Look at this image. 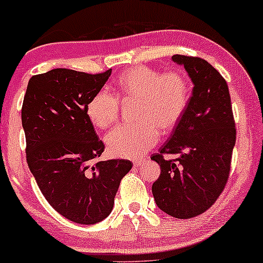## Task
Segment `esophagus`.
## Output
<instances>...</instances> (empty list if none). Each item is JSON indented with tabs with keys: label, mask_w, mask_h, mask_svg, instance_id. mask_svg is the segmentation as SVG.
Returning <instances> with one entry per match:
<instances>
[{
	"label": "esophagus",
	"mask_w": 263,
	"mask_h": 263,
	"mask_svg": "<svg viewBox=\"0 0 263 263\" xmlns=\"http://www.w3.org/2000/svg\"><path fill=\"white\" fill-rule=\"evenodd\" d=\"M142 164V160L141 159H136V160H134V165L135 166H140Z\"/></svg>",
	"instance_id": "34e87169"
}]
</instances>
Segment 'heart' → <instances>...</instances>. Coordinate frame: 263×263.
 <instances>
[{
  "mask_svg": "<svg viewBox=\"0 0 263 263\" xmlns=\"http://www.w3.org/2000/svg\"><path fill=\"white\" fill-rule=\"evenodd\" d=\"M117 95L123 102L136 100V124H121L105 136L112 155L137 158L158 141L159 131L169 132L181 122L191 98L188 79L178 71L161 73L154 68L134 67L117 79ZM119 103L115 95L99 91L86 105L91 123L107 128L115 123Z\"/></svg>",
  "mask_w": 263,
  "mask_h": 263,
  "instance_id": "obj_1",
  "label": "heart"
}]
</instances>
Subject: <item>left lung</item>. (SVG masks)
<instances>
[{
    "label": "left lung",
    "mask_w": 263,
    "mask_h": 263,
    "mask_svg": "<svg viewBox=\"0 0 263 263\" xmlns=\"http://www.w3.org/2000/svg\"><path fill=\"white\" fill-rule=\"evenodd\" d=\"M172 60L184 66L192 97L168 141L151 156L161 168L151 191L161 211L191 219L210 209L224 191L237 131L229 87L216 68L198 57L174 54ZM165 153L180 158L165 161Z\"/></svg>",
    "instance_id": "left-lung-1"
}]
</instances>
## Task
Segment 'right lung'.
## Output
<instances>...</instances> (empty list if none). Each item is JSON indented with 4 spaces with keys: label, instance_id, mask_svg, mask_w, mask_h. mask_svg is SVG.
<instances>
[{
    "label": "right lung",
    "instance_id": "add662e5",
    "mask_svg": "<svg viewBox=\"0 0 263 263\" xmlns=\"http://www.w3.org/2000/svg\"><path fill=\"white\" fill-rule=\"evenodd\" d=\"M110 73L54 68L33 76L24 97L21 122L29 169L49 205L78 224H97L110 214L121 179L132 168L123 159L92 164L104 144L86 105Z\"/></svg>",
    "mask_w": 263,
    "mask_h": 263
}]
</instances>
